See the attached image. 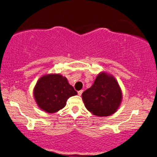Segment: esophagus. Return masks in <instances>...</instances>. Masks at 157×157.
Segmentation results:
<instances>
[{"mask_svg":"<svg viewBox=\"0 0 157 157\" xmlns=\"http://www.w3.org/2000/svg\"><path fill=\"white\" fill-rule=\"evenodd\" d=\"M82 92H83V90H80V91H78V94L79 96H81V95H82Z\"/></svg>","mask_w":157,"mask_h":157,"instance_id":"1","label":"esophagus"}]
</instances>
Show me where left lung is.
Wrapping results in <instances>:
<instances>
[{
	"label": "left lung",
	"mask_w": 157,
	"mask_h": 157,
	"mask_svg": "<svg viewBox=\"0 0 157 157\" xmlns=\"http://www.w3.org/2000/svg\"><path fill=\"white\" fill-rule=\"evenodd\" d=\"M88 111L98 117H107L117 111L122 101V91L112 75L101 72L91 88L82 94Z\"/></svg>",
	"instance_id": "left-lung-1"
}]
</instances>
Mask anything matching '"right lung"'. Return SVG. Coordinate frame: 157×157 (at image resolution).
Masks as SVG:
<instances>
[{
  "label": "right lung",
  "mask_w": 157,
  "mask_h": 157,
  "mask_svg": "<svg viewBox=\"0 0 157 157\" xmlns=\"http://www.w3.org/2000/svg\"><path fill=\"white\" fill-rule=\"evenodd\" d=\"M77 91L60 74H46L40 77L33 88V97L39 108L52 114L63 109L69 98Z\"/></svg>",
  "instance_id": "add662e5"
}]
</instances>
